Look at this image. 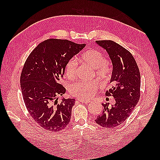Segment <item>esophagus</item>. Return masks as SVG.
Segmentation results:
<instances>
[{"mask_svg":"<svg viewBox=\"0 0 160 160\" xmlns=\"http://www.w3.org/2000/svg\"><path fill=\"white\" fill-rule=\"evenodd\" d=\"M80 102H83V103H85V104H89L90 102V101H87V100H78Z\"/></svg>","mask_w":160,"mask_h":160,"instance_id":"1","label":"esophagus"}]
</instances>
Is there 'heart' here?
I'll return each mask as SVG.
<instances>
[{
    "instance_id": "obj_1",
    "label": "heart",
    "mask_w": 160,
    "mask_h": 160,
    "mask_svg": "<svg viewBox=\"0 0 160 160\" xmlns=\"http://www.w3.org/2000/svg\"><path fill=\"white\" fill-rule=\"evenodd\" d=\"M81 61L91 69H94L96 76L102 82H108L111 76V69L107 62L104 54L97 49H90L84 52L81 56ZM78 64L74 59H70L64 66V74L69 80L76 77ZM100 85L97 80L82 81L71 84L69 93L73 97L82 100L92 98Z\"/></svg>"
}]
</instances>
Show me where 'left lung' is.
Segmentation results:
<instances>
[{"instance_id": "8db88e82", "label": "left lung", "mask_w": 160, "mask_h": 160, "mask_svg": "<svg viewBox=\"0 0 160 160\" xmlns=\"http://www.w3.org/2000/svg\"><path fill=\"white\" fill-rule=\"evenodd\" d=\"M96 42L107 50L113 63L112 87L105 95L113 96L115 104L111 107L102 104V113L95 121L102 127L114 128L127 120L140 100V73L133 56L124 47L112 40Z\"/></svg>"}]
</instances>
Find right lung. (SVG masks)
Listing matches in <instances>:
<instances>
[{
    "mask_svg": "<svg viewBox=\"0 0 160 160\" xmlns=\"http://www.w3.org/2000/svg\"><path fill=\"white\" fill-rule=\"evenodd\" d=\"M85 44L49 38L40 42L27 58L20 75V87L29 114L40 127L51 132L69 124L75 99L57 101L66 89L60 83L64 66Z\"/></svg>",
    "mask_w": 160,
    "mask_h": 160,
    "instance_id": "right-lung-1",
    "label": "right lung"
}]
</instances>
